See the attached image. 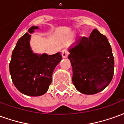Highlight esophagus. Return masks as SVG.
Returning <instances> with one entry per match:
<instances>
[{
  "label": "esophagus",
  "instance_id": "esophagus-1",
  "mask_svg": "<svg viewBox=\"0 0 124 124\" xmlns=\"http://www.w3.org/2000/svg\"><path fill=\"white\" fill-rule=\"evenodd\" d=\"M68 54H69V52H68V51L67 49H64V50H62V56L64 58H67L68 56Z\"/></svg>",
  "mask_w": 124,
  "mask_h": 124
}]
</instances>
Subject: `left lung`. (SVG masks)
<instances>
[{
  "mask_svg": "<svg viewBox=\"0 0 124 124\" xmlns=\"http://www.w3.org/2000/svg\"><path fill=\"white\" fill-rule=\"evenodd\" d=\"M70 48L68 58L72 66V82L84 94L102 91L112 81L114 58L106 36L94 29L88 38L83 37Z\"/></svg>",
  "mask_w": 124,
  "mask_h": 124,
  "instance_id": "1",
  "label": "left lung"
}]
</instances>
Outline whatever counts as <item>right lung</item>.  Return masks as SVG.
<instances>
[{
    "label": "right lung",
    "instance_id": "add662e5",
    "mask_svg": "<svg viewBox=\"0 0 124 124\" xmlns=\"http://www.w3.org/2000/svg\"><path fill=\"white\" fill-rule=\"evenodd\" d=\"M38 29L32 26L19 38L13 50L10 73L15 87L25 95L40 96L48 91L54 68L62 58L60 52L53 55L33 53L30 46L31 33Z\"/></svg>",
    "mask_w": 124,
    "mask_h": 124
}]
</instances>
